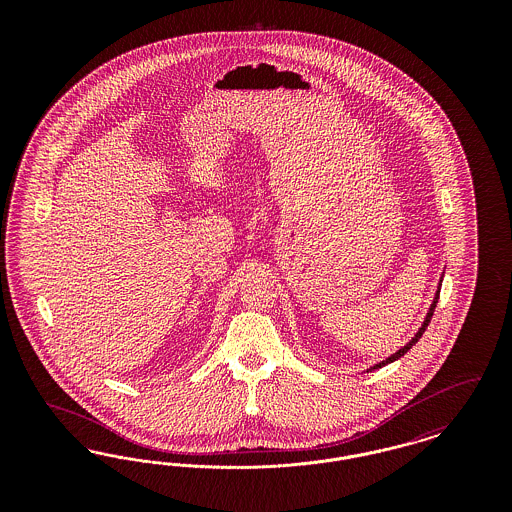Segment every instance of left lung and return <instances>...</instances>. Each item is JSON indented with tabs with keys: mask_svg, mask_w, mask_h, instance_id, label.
I'll list each match as a JSON object with an SVG mask.
<instances>
[{
	"mask_svg": "<svg viewBox=\"0 0 512 512\" xmlns=\"http://www.w3.org/2000/svg\"><path fill=\"white\" fill-rule=\"evenodd\" d=\"M439 288H441V280H439L438 292H436V297H434V301H432V305H430V311H428V315H426V318H424V322H422V326H420V328H418V332H416V334H414L413 340L409 341V343H407V345H403V347H401V349H399V351H395V353H393V355H391V357H388V359H386V361H382V363H378V365H374V366H372V368H368V370H374V368H382V366L388 365V363H393V361H397V359H399V357H403V355H405V353H407V351H409V349H411V347H413V345H414V343H416V341H418V340H420V338H422V334H424V330H426V328H428V322H430V318H432V315H434V311H436V303H438V299H439ZM368 370H366V372H368Z\"/></svg>",
	"mask_w": 512,
	"mask_h": 512,
	"instance_id": "8db88e82",
	"label": "left lung"
}]
</instances>
